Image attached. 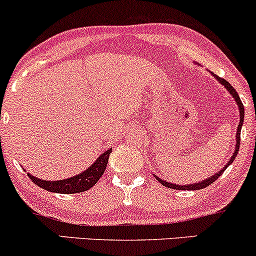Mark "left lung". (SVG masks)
<instances>
[{"label":"left lung","mask_w":256,"mask_h":256,"mask_svg":"<svg viewBox=\"0 0 256 256\" xmlns=\"http://www.w3.org/2000/svg\"><path fill=\"white\" fill-rule=\"evenodd\" d=\"M214 75V74H212ZM214 76L218 78V81H220L221 84H222V85L226 87L227 90H228V92L230 94H231V96L234 98V100L236 102H237V104H238V108H240V125H238V128H237V134H236V141H237V144H236V150H234V153H233V156H231V159L228 160V162H227L226 165H224V168H222V169H221L220 171H218V174H215V175H212V176H210L209 178H206V180H203V181L202 182H199V184H187V186H180V184H169V182H166V181H164V180H160L159 178H156V180H158V181L160 182V184H162V186H165V187H169V188H172V190H203V188H206V187H208V186H210V184H214L215 182V180H218V176H221L222 175V172L224 170L227 169V168H228V165H231L232 164V162L233 160L236 159V156H237V154H238V150H240V130H242V125H243V120H244V106H243V103H242V100H240V96H238V94H237V91H236L234 88H233V86L231 85V84L228 82V81H226L224 80V78H218V76H216V75H214Z\"/></svg>","instance_id":"left-lung-1"}]
</instances>
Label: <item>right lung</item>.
<instances>
[{"label":"right lung","instance_id":"add662e5","mask_svg":"<svg viewBox=\"0 0 256 256\" xmlns=\"http://www.w3.org/2000/svg\"><path fill=\"white\" fill-rule=\"evenodd\" d=\"M112 153L110 150H106L102 156H98V159L88 169L81 172L80 175L72 176L70 178L66 180H58V181H46V180H41L28 174L30 180L36 184V186L44 188V190H50V192L56 193H64V194H72V193H80L85 192L90 190L97 184V181L102 178L104 174V170L108 164L109 154Z\"/></svg>","mask_w":256,"mask_h":256}]
</instances>
